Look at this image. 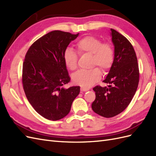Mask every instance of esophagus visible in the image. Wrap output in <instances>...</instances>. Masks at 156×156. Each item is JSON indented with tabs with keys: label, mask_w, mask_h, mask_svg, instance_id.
Wrapping results in <instances>:
<instances>
[{
	"label": "esophagus",
	"mask_w": 156,
	"mask_h": 156,
	"mask_svg": "<svg viewBox=\"0 0 156 156\" xmlns=\"http://www.w3.org/2000/svg\"><path fill=\"white\" fill-rule=\"evenodd\" d=\"M88 90H89L88 88H86V87H82L80 88L81 93L83 92V91H88Z\"/></svg>",
	"instance_id": "34e87169"
}]
</instances>
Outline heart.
<instances>
[{
	"label": "heart",
	"instance_id": "obj_1",
	"mask_svg": "<svg viewBox=\"0 0 156 156\" xmlns=\"http://www.w3.org/2000/svg\"><path fill=\"white\" fill-rule=\"evenodd\" d=\"M80 55H91V66H98L102 70L107 71L113 66L115 60V51L109 43H102L98 37L87 35L80 39L76 44ZM63 60L66 67L70 70H75L78 67V56L73 49L68 48L63 53ZM101 71L98 67L89 70L77 72L73 76L75 84L83 87L93 86L100 80Z\"/></svg>",
	"mask_w": 156,
	"mask_h": 156
}]
</instances>
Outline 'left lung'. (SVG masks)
Here are the masks:
<instances>
[{
  "instance_id": "left-lung-1",
  "label": "left lung",
  "mask_w": 156,
  "mask_h": 156,
  "mask_svg": "<svg viewBox=\"0 0 156 156\" xmlns=\"http://www.w3.org/2000/svg\"><path fill=\"white\" fill-rule=\"evenodd\" d=\"M115 46V60L103 82L108 87L96 86L91 108L101 117L110 118L129 106L139 83V69L135 51L130 42L117 31L111 29Z\"/></svg>"
}]
</instances>
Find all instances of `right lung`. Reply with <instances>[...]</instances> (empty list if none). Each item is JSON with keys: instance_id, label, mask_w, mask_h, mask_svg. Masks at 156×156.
Returning a JSON list of instances; mask_svg holds the SVG:
<instances>
[{"instance_id": "add662e5", "label": "right lung", "mask_w": 156, "mask_h": 156, "mask_svg": "<svg viewBox=\"0 0 156 156\" xmlns=\"http://www.w3.org/2000/svg\"><path fill=\"white\" fill-rule=\"evenodd\" d=\"M78 36L52 31L36 40L25 56L22 80L26 96L37 113L51 121L66 116L80 93V86L62 87L70 81L64 51Z\"/></svg>"}]
</instances>
